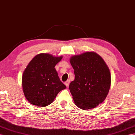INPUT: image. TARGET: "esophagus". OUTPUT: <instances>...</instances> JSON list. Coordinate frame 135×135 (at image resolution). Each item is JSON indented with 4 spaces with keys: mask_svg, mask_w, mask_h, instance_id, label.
<instances>
[{
    "mask_svg": "<svg viewBox=\"0 0 135 135\" xmlns=\"http://www.w3.org/2000/svg\"><path fill=\"white\" fill-rule=\"evenodd\" d=\"M70 80H68L67 81H65V83H64V84H65V85H66V87H68L69 86V84H70Z\"/></svg>",
    "mask_w": 135,
    "mask_h": 135,
    "instance_id": "esophagus-1",
    "label": "esophagus"
}]
</instances>
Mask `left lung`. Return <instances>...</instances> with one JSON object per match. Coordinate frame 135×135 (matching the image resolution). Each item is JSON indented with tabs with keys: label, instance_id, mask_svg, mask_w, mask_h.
Returning <instances> with one entry per match:
<instances>
[{
	"label": "left lung",
	"instance_id": "left-lung-1",
	"mask_svg": "<svg viewBox=\"0 0 135 135\" xmlns=\"http://www.w3.org/2000/svg\"><path fill=\"white\" fill-rule=\"evenodd\" d=\"M75 80L69 86L75 104L82 109L94 108L105 99L110 86V74L104 60L94 52L70 59Z\"/></svg>",
	"mask_w": 135,
	"mask_h": 135
}]
</instances>
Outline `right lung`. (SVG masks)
<instances>
[{
	"label": "right lung",
	"instance_id": "1",
	"mask_svg": "<svg viewBox=\"0 0 135 135\" xmlns=\"http://www.w3.org/2000/svg\"><path fill=\"white\" fill-rule=\"evenodd\" d=\"M61 59L62 56L40 54L27 65L23 74L22 86L25 97L31 104L47 106L53 102L59 92L66 88L55 68Z\"/></svg>",
	"mask_w": 135,
	"mask_h": 135
}]
</instances>
